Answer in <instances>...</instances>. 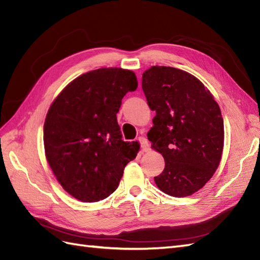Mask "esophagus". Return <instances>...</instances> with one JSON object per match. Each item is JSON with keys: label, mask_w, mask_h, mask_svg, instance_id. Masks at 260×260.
I'll return each mask as SVG.
<instances>
[{"label": "esophagus", "mask_w": 260, "mask_h": 260, "mask_svg": "<svg viewBox=\"0 0 260 260\" xmlns=\"http://www.w3.org/2000/svg\"><path fill=\"white\" fill-rule=\"evenodd\" d=\"M138 141H139V143H141V146H142V149H143V151H148L149 149H150V147H149V144H148V141H147V138L146 137H144V136H141L138 138Z\"/></svg>", "instance_id": "1"}]
</instances>
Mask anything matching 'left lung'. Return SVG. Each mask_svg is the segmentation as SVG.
<instances>
[{
    "mask_svg": "<svg viewBox=\"0 0 260 260\" xmlns=\"http://www.w3.org/2000/svg\"><path fill=\"white\" fill-rule=\"evenodd\" d=\"M142 88L156 112L148 139L165 159L155 177L166 194L188 197L204 187L221 161L224 123L218 104L194 76L154 66L143 73Z\"/></svg>",
    "mask_w": 260,
    "mask_h": 260,
    "instance_id": "8db88e82",
    "label": "left lung"
}]
</instances>
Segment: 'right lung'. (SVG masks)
I'll use <instances>...</instances> for the list:
<instances>
[{"instance_id": "1", "label": "right lung", "mask_w": 260, "mask_h": 260, "mask_svg": "<svg viewBox=\"0 0 260 260\" xmlns=\"http://www.w3.org/2000/svg\"><path fill=\"white\" fill-rule=\"evenodd\" d=\"M131 70L101 68L83 73L61 91L44 125L46 158L62 188L82 202L114 192L137 142H124L116 114L122 99L137 89Z\"/></svg>"}]
</instances>
